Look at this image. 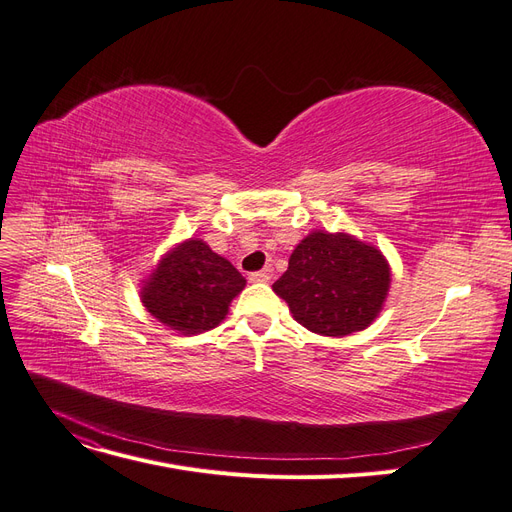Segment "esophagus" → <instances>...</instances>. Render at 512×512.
Segmentation results:
<instances>
[{
	"mask_svg": "<svg viewBox=\"0 0 512 512\" xmlns=\"http://www.w3.org/2000/svg\"><path fill=\"white\" fill-rule=\"evenodd\" d=\"M271 275H273V269L267 267V269H262V271L250 273V282H254V284H267L271 280Z\"/></svg>",
	"mask_w": 512,
	"mask_h": 512,
	"instance_id": "obj_1",
	"label": "esophagus"
}]
</instances>
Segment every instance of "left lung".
Returning a JSON list of instances; mask_svg holds the SVG:
<instances>
[{
    "label": "left lung",
    "mask_w": 512,
    "mask_h": 512,
    "mask_svg": "<svg viewBox=\"0 0 512 512\" xmlns=\"http://www.w3.org/2000/svg\"><path fill=\"white\" fill-rule=\"evenodd\" d=\"M391 280L389 258L380 247L346 230L316 228L294 247L273 292L307 331L346 337L376 322Z\"/></svg>",
    "instance_id": "8db88e82"
}]
</instances>
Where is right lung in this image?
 I'll list each match as a JSON object with an SVG mask.
<instances>
[{"label":"right lung","instance_id":"1","mask_svg":"<svg viewBox=\"0 0 512 512\" xmlns=\"http://www.w3.org/2000/svg\"><path fill=\"white\" fill-rule=\"evenodd\" d=\"M245 284L230 260L215 254L207 241L190 237L160 256L138 284V297L168 331L198 335L224 322Z\"/></svg>","mask_w":512,"mask_h":512}]
</instances>
